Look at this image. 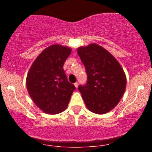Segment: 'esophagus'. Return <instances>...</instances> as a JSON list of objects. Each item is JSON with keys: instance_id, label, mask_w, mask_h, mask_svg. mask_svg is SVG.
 I'll list each match as a JSON object with an SVG mask.
<instances>
[{"instance_id": "1", "label": "esophagus", "mask_w": 152, "mask_h": 152, "mask_svg": "<svg viewBox=\"0 0 152 152\" xmlns=\"http://www.w3.org/2000/svg\"><path fill=\"white\" fill-rule=\"evenodd\" d=\"M74 86H75V87H76V88H77L78 86V83H77V82H76V83H74Z\"/></svg>"}]
</instances>
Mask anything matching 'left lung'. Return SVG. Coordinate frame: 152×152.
<instances>
[{
	"label": "left lung",
	"mask_w": 152,
	"mask_h": 152,
	"mask_svg": "<svg viewBox=\"0 0 152 152\" xmlns=\"http://www.w3.org/2000/svg\"><path fill=\"white\" fill-rule=\"evenodd\" d=\"M88 76L78 86L87 109L96 114L109 112L119 103L126 86L124 69L111 53L96 43L77 48Z\"/></svg>",
	"instance_id": "obj_1"
}]
</instances>
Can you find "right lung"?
I'll list each match as a JSON object with an SVG mask.
<instances>
[{
  "label": "right lung",
  "instance_id": "add662e5",
  "mask_svg": "<svg viewBox=\"0 0 152 152\" xmlns=\"http://www.w3.org/2000/svg\"><path fill=\"white\" fill-rule=\"evenodd\" d=\"M71 48L59 44L47 47L31 65L26 77L31 98L44 113L57 114L67 108L74 85L69 83L63 66Z\"/></svg>",
  "mask_w": 152,
  "mask_h": 152
}]
</instances>
